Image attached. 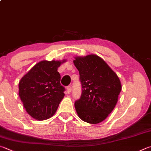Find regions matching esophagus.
Wrapping results in <instances>:
<instances>
[{
  "label": "esophagus",
  "mask_w": 151,
  "mask_h": 151,
  "mask_svg": "<svg viewBox=\"0 0 151 151\" xmlns=\"http://www.w3.org/2000/svg\"><path fill=\"white\" fill-rule=\"evenodd\" d=\"M67 92L69 93V92H71V90H72V88H71L70 86H68L67 87Z\"/></svg>",
  "instance_id": "34e87169"
}]
</instances>
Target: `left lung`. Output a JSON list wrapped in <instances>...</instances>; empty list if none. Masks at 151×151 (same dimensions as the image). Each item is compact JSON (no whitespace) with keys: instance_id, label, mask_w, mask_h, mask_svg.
<instances>
[{"instance_id":"left-lung-1","label":"left lung","mask_w":151,"mask_h":151,"mask_svg":"<svg viewBox=\"0 0 151 151\" xmlns=\"http://www.w3.org/2000/svg\"><path fill=\"white\" fill-rule=\"evenodd\" d=\"M82 86L81 98L75 107L84 122L96 124L104 121L116 106L122 90L118 76L106 63L97 55L76 57Z\"/></svg>"}]
</instances>
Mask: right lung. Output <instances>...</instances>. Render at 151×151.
Wrapping results in <instances>:
<instances>
[{
	"label": "right lung",
	"instance_id": "add662e5",
	"mask_svg": "<svg viewBox=\"0 0 151 151\" xmlns=\"http://www.w3.org/2000/svg\"><path fill=\"white\" fill-rule=\"evenodd\" d=\"M61 64V61H41L19 83V96L28 114L35 119L53 116L64 97L65 88L60 83L57 71Z\"/></svg>",
	"mask_w": 151,
	"mask_h": 151
}]
</instances>
